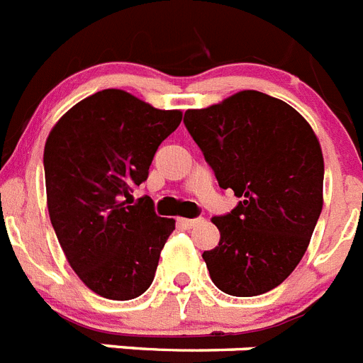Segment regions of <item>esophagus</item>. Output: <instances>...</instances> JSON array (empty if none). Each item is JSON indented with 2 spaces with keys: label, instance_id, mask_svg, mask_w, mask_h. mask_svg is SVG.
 <instances>
[{
  "label": "esophagus",
  "instance_id": "esophagus-1",
  "mask_svg": "<svg viewBox=\"0 0 363 363\" xmlns=\"http://www.w3.org/2000/svg\"><path fill=\"white\" fill-rule=\"evenodd\" d=\"M178 222L184 225L185 229H193V228H196V225L202 224L203 218H179Z\"/></svg>",
  "mask_w": 363,
  "mask_h": 363
}]
</instances>
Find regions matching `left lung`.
I'll use <instances>...</instances> for the list:
<instances>
[{
    "label": "left lung",
    "instance_id": "1",
    "mask_svg": "<svg viewBox=\"0 0 363 363\" xmlns=\"http://www.w3.org/2000/svg\"><path fill=\"white\" fill-rule=\"evenodd\" d=\"M184 123L222 189L240 198L215 216L220 242L203 252L213 283L252 297L283 283L305 255L323 207V154L299 111L266 93L238 91Z\"/></svg>",
    "mask_w": 363,
    "mask_h": 363
}]
</instances>
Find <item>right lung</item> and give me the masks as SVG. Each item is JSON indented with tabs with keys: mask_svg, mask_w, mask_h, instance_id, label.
<instances>
[{
	"mask_svg": "<svg viewBox=\"0 0 363 363\" xmlns=\"http://www.w3.org/2000/svg\"><path fill=\"white\" fill-rule=\"evenodd\" d=\"M182 123L123 91L102 89L60 117L43 148L52 229L80 281L99 296L128 301L147 292L174 220L148 196L130 206L157 147Z\"/></svg>",
	"mask_w": 363,
	"mask_h": 363,
	"instance_id": "right-lung-1",
	"label": "right lung"
}]
</instances>
